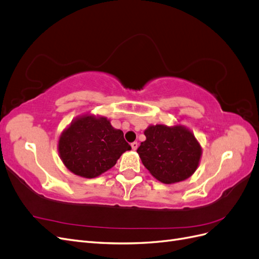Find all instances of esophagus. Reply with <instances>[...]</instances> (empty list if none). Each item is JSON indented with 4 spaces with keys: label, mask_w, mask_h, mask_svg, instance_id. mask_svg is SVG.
Listing matches in <instances>:
<instances>
[{
    "label": "esophagus",
    "mask_w": 259,
    "mask_h": 259,
    "mask_svg": "<svg viewBox=\"0 0 259 259\" xmlns=\"http://www.w3.org/2000/svg\"><path fill=\"white\" fill-rule=\"evenodd\" d=\"M131 146H132V149H133V150H137V148H138V143L137 142H134V143H132L131 144Z\"/></svg>",
    "instance_id": "34e87169"
}]
</instances>
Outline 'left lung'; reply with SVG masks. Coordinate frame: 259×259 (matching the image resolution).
I'll use <instances>...</instances> for the list:
<instances>
[{
    "mask_svg": "<svg viewBox=\"0 0 259 259\" xmlns=\"http://www.w3.org/2000/svg\"><path fill=\"white\" fill-rule=\"evenodd\" d=\"M144 134L146 140L137 153L149 173L159 182H183L197 170L202 147L189 128L180 124H156L148 126Z\"/></svg>",
    "mask_w": 259,
    "mask_h": 259,
    "instance_id": "left-lung-1",
    "label": "left lung"
}]
</instances>
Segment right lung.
Here are the masks:
<instances>
[{
	"label": "right lung",
	"instance_id": "right-lung-1",
	"mask_svg": "<svg viewBox=\"0 0 259 259\" xmlns=\"http://www.w3.org/2000/svg\"><path fill=\"white\" fill-rule=\"evenodd\" d=\"M131 149L121 130L114 128L107 117L90 112L76 116L58 139L62 163L71 173L84 178L105 173Z\"/></svg>",
	"mask_w": 259,
	"mask_h": 259
}]
</instances>
